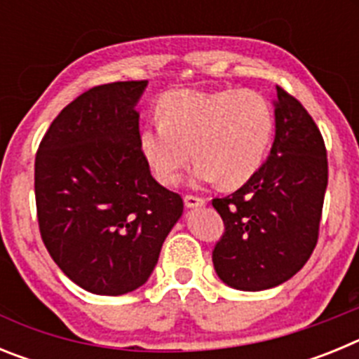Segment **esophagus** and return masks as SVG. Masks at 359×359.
<instances>
[{
	"mask_svg": "<svg viewBox=\"0 0 359 359\" xmlns=\"http://www.w3.org/2000/svg\"><path fill=\"white\" fill-rule=\"evenodd\" d=\"M183 201H185L187 208H198V207H203V205H205V199L198 198V196H185V198H183Z\"/></svg>",
	"mask_w": 359,
	"mask_h": 359,
	"instance_id": "esophagus-1",
	"label": "esophagus"
}]
</instances>
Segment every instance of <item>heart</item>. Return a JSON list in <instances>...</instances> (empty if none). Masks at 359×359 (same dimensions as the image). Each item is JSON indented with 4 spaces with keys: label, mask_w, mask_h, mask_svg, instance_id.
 I'll list each match as a JSON object with an SVG mask.
<instances>
[{
    "label": "heart",
    "mask_w": 359,
    "mask_h": 359,
    "mask_svg": "<svg viewBox=\"0 0 359 359\" xmlns=\"http://www.w3.org/2000/svg\"><path fill=\"white\" fill-rule=\"evenodd\" d=\"M160 122L138 135V149L161 185L177 183L192 158V185L239 187L261 169L273 111L255 91L174 90L160 100Z\"/></svg>",
    "instance_id": "obj_1"
}]
</instances>
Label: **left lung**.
Masks as SVG:
<instances>
[{
	"label": "left lung",
	"mask_w": 359,
	"mask_h": 359,
	"mask_svg": "<svg viewBox=\"0 0 359 359\" xmlns=\"http://www.w3.org/2000/svg\"><path fill=\"white\" fill-rule=\"evenodd\" d=\"M275 140L269 156L239 190L212 201L224 221L212 262L239 291H262L290 280L316 246L327 152L316 123L297 98L277 88Z\"/></svg>",
	"instance_id": "8db88e82"
}]
</instances>
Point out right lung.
<instances>
[{
    "instance_id": "obj_1",
    "label": "right lung",
    "mask_w": 359,
    "mask_h": 359,
    "mask_svg": "<svg viewBox=\"0 0 359 359\" xmlns=\"http://www.w3.org/2000/svg\"><path fill=\"white\" fill-rule=\"evenodd\" d=\"M147 81L91 88L65 107L36 156L43 243L82 290L118 297L144 286L183 214L182 196L151 176L136 104Z\"/></svg>"
}]
</instances>
